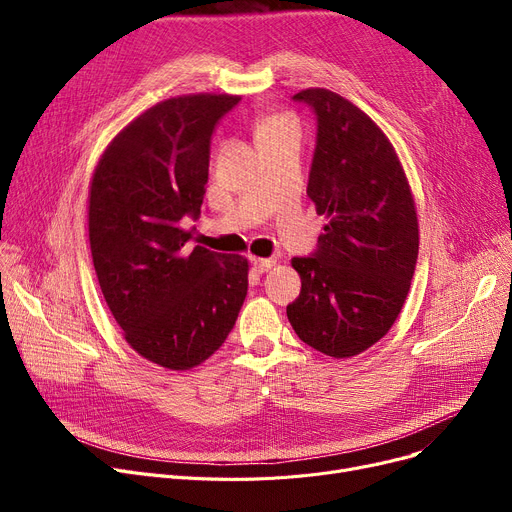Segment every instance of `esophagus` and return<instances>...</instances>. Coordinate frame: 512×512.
<instances>
[{
    "label": "esophagus",
    "mask_w": 512,
    "mask_h": 512,
    "mask_svg": "<svg viewBox=\"0 0 512 512\" xmlns=\"http://www.w3.org/2000/svg\"><path fill=\"white\" fill-rule=\"evenodd\" d=\"M251 263H253V267H255V272H259V274L270 272L272 267L276 265L274 259H263V257H251Z\"/></svg>",
    "instance_id": "esophagus-1"
}]
</instances>
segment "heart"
Wrapping results in <instances>:
<instances>
[{"instance_id": "heart-1", "label": "heart", "mask_w": 512, "mask_h": 512, "mask_svg": "<svg viewBox=\"0 0 512 512\" xmlns=\"http://www.w3.org/2000/svg\"><path fill=\"white\" fill-rule=\"evenodd\" d=\"M290 132H301L297 120L286 114H276V116H267L257 124V141L267 143V141H276L286 137Z\"/></svg>"}]
</instances>
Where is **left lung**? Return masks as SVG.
<instances>
[{
  "instance_id": "obj_1",
  "label": "left lung",
  "mask_w": 512,
  "mask_h": 512,
  "mask_svg": "<svg viewBox=\"0 0 512 512\" xmlns=\"http://www.w3.org/2000/svg\"><path fill=\"white\" fill-rule=\"evenodd\" d=\"M294 99L317 116L307 195L328 224L311 257L290 261L301 294L286 315L305 344L348 359L384 338L407 301L419 253L415 201L390 139L363 110L319 87Z\"/></svg>"
}]
</instances>
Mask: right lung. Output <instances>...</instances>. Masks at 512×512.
Returning <instances> with one entry per match:
<instances>
[{"mask_svg":"<svg viewBox=\"0 0 512 512\" xmlns=\"http://www.w3.org/2000/svg\"><path fill=\"white\" fill-rule=\"evenodd\" d=\"M238 95H178L124 126L89 188L95 274L124 340L147 361L186 371L228 338L249 288L240 255L188 249L209 176L215 124Z\"/></svg>","mask_w":512,"mask_h":512,"instance_id":"1","label":"right lung"}]
</instances>
